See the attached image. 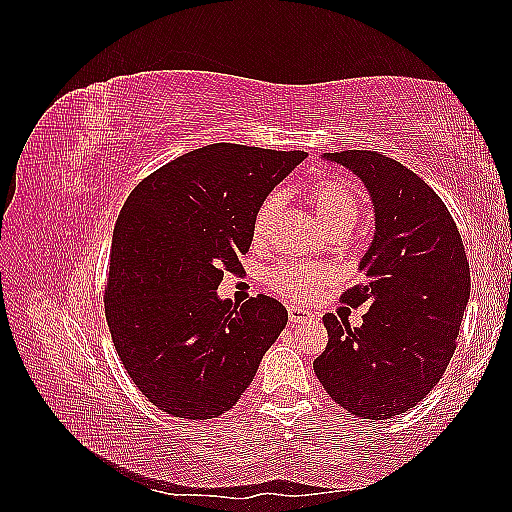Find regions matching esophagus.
Wrapping results in <instances>:
<instances>
[{
    "instance_id": "esophagus-1",
    "label": "esophagus",
    "mask_w": 512,
    "mask_h": 512,
    "mask_svg": "<svg viewBox=\"0 0 512 512\" xmlns=\"http://www.w3.org/2000/svg\"><path fill=\"white\" fill-rule=\"evenodd\" d=\"M314 318L312 312H307V309L303 307H297V305H288V320L294 327V324H303V322H309Z\"/></svg>"
}]
</instances>
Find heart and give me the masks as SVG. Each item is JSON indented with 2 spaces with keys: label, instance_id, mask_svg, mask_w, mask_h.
<instances>
[{
  "label": "heart",
  "instance_id": "1",
  "mask_svg": "<svg viewBox=\"0 0 512 512\" xmlns=\"http://www.w3.org/2000/svg\"><path fill=\"white\" fill-rule=\"evenodd\" d=\"M307 203L312 207L318 222L324 230H329L331 235H346L359 220V198L352 192L350 185L339 179H320L307 188ZM277 207H280V198L269 196L265 203L260 205L256 218L252 237L254 241H262L267 235V230L275 218ZM327 273L322 269H307V267H294V265H277L269 271L267 282L277 292H282L284 297L292 299H305L318 290Z\"/></svg>",
  "mask_w": 512,
  "mask_h": 512
}]
</instances>
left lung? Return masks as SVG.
<instances>
[{"label":"left lung","mask_w":512,"mask_h":512,"mask_svg":"<svg viewBox=\"0 0 512 512\" xmlns=\"http://www.w3.org/2000/svg\"><path fill=\"white\" fill-rule=\"evenodd\" d=\"M359 177L374 205V239L359 262L365 282L344 292L367 305L361 327L327 314L318 380L354 416L384 421L414 408L442 378L470 299V267L440 196L378 151L324 153Z\"/></svg>","instance_id":"obj_1"}]
</instances>
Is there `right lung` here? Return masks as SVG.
<instances>
[{"label": "right lung", "mask_w": 512, "mask_h": 512, "mask_svg": "<svg viewBox=\"0 0 512 512\" xmlns=\"http://www.w3.org/2000/svg\"><path fill=\"white\" fill-rule=\"evenodd\" d=\"M305 158L215 143L158 168L123 203L104 312L123 367L160 410L224 414L284 331L280 301L260 294L239 307L218 286L241 269L260 205Z\"/></svg>", "instance_id": "right-lung-1"}]
</instances>
